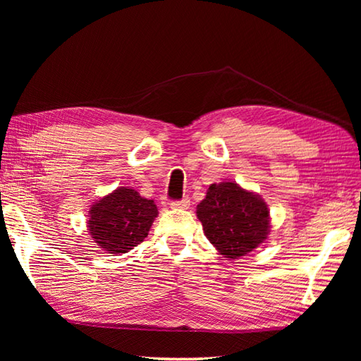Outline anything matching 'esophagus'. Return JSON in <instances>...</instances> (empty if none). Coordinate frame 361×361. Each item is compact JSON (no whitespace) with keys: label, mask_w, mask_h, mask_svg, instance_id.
<instances>
[{"label":"esophagus","mask_w":361,"mask_h":361,"mask_svg":"<svg viewBox=\"0 0 361 361\" xmlns=\"http://www.w3.org/2000/svg\"><path fill=\"white\" fill-rule=\"evenodd\" d=\"M189 206H190L189 197H185V198H181V200H178V202H172L171 203V208L172 209H188Z\"/></svg>","instance_id":"1"}]
</instances>
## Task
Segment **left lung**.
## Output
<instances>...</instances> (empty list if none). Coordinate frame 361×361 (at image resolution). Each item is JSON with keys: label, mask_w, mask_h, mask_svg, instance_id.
Masks as SVG:
<instances>
[{"label": "left lung", "mask_w": 361, "mask_h": 361, "mask_svg": "<svg viewBox=\"0 0 361 361\" xmlns=\"http://www.w3.org/2000/svg\"><path fill=\"white\" fill-rule=\"evenodd\" d=\"M197 217L208 240L231 260L257 248L270 233V209L262 197L234 181L211 185Z\"/></svg>", "instance_id": "obj_1"}]
</instances>
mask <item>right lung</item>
Wrapping results in <instances>:
<instances>
[{
    "mask_svg": "<svg viewBox=\"0 0 361 361\" xmlns=\"http://www.w3.org/2000/svg\"><path fill=\"white\" fill-rule=\"evenodd\" d=\"M87 228L99 248L118 255L128 252L147 237L158 208L132 188H118L97 200L90 211Z\"/></svg>",
    "mask_w": 361,
    "mask_h": 361,
    "instance_id": "right-lung-1",
    "label": "right lung"
}]
</instances>
